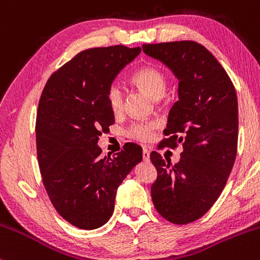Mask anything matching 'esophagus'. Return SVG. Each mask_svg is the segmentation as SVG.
I'll return each mask as SVG.
<instances>
[{"mask_svg": "<svg viewBox=\"0 0 260 260\" xmlns=\"http://www.w3.org/2000/svg\"><path fill=\"white\" fill-rule=\"evenodd\" d=\"M143 160H144L145 162H149V161H150V151H149V149L147 147L143 148Z\"/></svg>", "mask_w": 260, "mask_h": 260, "instance_id": "esophagus-1", "label": "esophagus"}]
</instances>
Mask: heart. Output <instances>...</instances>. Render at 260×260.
<instances>
[{
    "label": "heart",
    "mask_w": 260,
    "mask_h": 260,
    "mask_svg": "<svg viewBox=\"0 0 260 260\" xmlns=\"http://www.w3.org/2000/svg\"><path fill=\"white\" fill-rule=\"evenodd\" d=\"M131 82L134 85L138 86L143 91L147 92L154 100L160 99L164 95L166 88V78L159 70L154 67H144L140 68L133 74ZM107 103H109L110 109L112 112L118 113L122 111L123 107V92L118 85L113 84L109 88L106 94ZM156 127V123L150 122V123H133L132 126L127 129V134L134 139L138 140H149L151 138V132Z\"/></svg>",
    "instance_id": "1"
}]
</instances>
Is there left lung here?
Instances as JSON below:
<instances>
[{
	"instance_id": "obj_1",
	"label": "left lung",
	"mask_w": 260,
	"mask_h": 260,
	"mask_svg": "<svg viewBox=\"0 0 260 260\" xmlns=\"http://www.w3.org/2000/svg\"><path fill=\"white\" fill-rule=\"evenodd\" d=\"M178 80V100L169 112L165 145L182 143L172 165L153 151L157 170L151 199L161 216L176 225L192 222L214 205L234 168L238 139L237 95L222 66L194 41L143 45ZM177 133H182L178 137Z\"/></svg>"
}]
</instances>
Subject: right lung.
<instances>
[{"label": "right lung", "mask_w": 260, "mask_h": 260, "mask_svg": "<svg viewBox=\"0 0 260 260\" xmlns=\"http://www.w3.org/2000/svg\"><path fill=\"white\" fill-rule=\"evenodd\" d=\"M142 49L95 47L79 52L50 77L37 115V150L45 189L57 213L82 230L105 225L117 188L143 160L128 143L101 157L99 137L115 122L106 94Z\"/></svg>", "instance_id": "right-lung-1"}]
</instances>
